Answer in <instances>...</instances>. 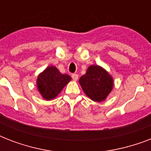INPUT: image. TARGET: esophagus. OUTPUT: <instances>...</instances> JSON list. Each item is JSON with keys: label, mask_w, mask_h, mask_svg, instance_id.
Returning a JSON list of instances; mask_svg holds the SVG:
<instances>
[{"label": "esophagus", "mask_w": 151, "mask_h": 151, "mask_svg": "<svg viewBox=\"0 0 151 151\" xmlns=\"http://www.w3.org/2000/svg\"><path fill=\"white\" fill-rule=\"evenodd\" d=\"M71 78L73 79V81H77L78 79V75L77 73H73L72 75H71Z\"/></svg>", "instance_id": "esophagus-1"}]
</instances>
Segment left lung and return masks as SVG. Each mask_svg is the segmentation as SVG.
<instances>
[{
    "label": "left lung",
    "mask_w": 151,
    "mask_h": 151,
    "mask_svg": "<svg viewBox=\"0 0 151 151\" xmlns=\"http://www.w3.org/2000/svg\"><path fill=\"white\" fill-rule=\"evenodd\" d=\"M79 83L86 96L96 102L105 100L114 85L112 77L97 65L90 66L80 78Z\"/></svg>",
    "instance_id": "left-lung-1"
}]
</instances>
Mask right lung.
Here are the masks:
<instances>
[{
  "mask_svg": "<svg viewBox=\"0 0 151 151\" xmlns=\"http://www.w3.org/2000/svg\"><path fill=\"white\" fill-rule=\"evenodd\" d=\"M70 80V76L63 74L55 66H48L37 77V86L44 99L51 100L60 93Z\"/></svg>",
  "mask_w": 151,
  "mask_h": 151,
  "instance_id": "add662e5",
  "label": "right lung"
}]
</instances>
